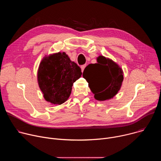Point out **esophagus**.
<instances>
[{
  "label": "esophagus",
  "instance_id": "esophagus-1",
  "mask_svg": "<svg viewBox=\"0 0 161 161\" xmlns=\"http://www.w3.org/2000/svg\"><path fill=\"white\" fill-rule=\"evenodd\" d=\"M86 65L85 64V65H83L81 66V72H82V73L83 72V71H84V69H85V68Z\"/></svg>",
  "mask_w": 161,
  "mask_h": 161
}]
</instances>
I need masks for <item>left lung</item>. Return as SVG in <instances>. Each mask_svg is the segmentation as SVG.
Listing matches in <instances>:
<instances>
[{"label": "left lung", "mask_w": 161, "mask_h": 161, "mask_svg": "<svg viewBox=\"0 0 161 161\" xmlns=\"http://www.w3.org/2000/svg\"><path fill=\"white\" fill-rule=\"evenodd\" d=\"M97 62L85 67L83 77L88 83L94 98L104 101L117 95L124 80V72L118 64L103 55L97 58Z\"/></svg>", "instance_id": "1"}]
</instances>
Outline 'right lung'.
Here are the masks:
<instances>
[{"label": "right lung", "mask_w": 161, "mask_h": 161, "mask_svg": "<svg viewBox=\"0 0 161 161\" xmlns=\"http://www.w3.org/2000/svg\"><path fill=\"white\" fill-rule=\"evenodd\" d=\"M81 75L80 67L65 52H58L42 59L37 70V82L44 99L60 105L69 97L73 83Z\"/></svg>", "instance_id": "obj_1"}]
</instances>
